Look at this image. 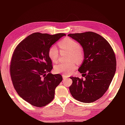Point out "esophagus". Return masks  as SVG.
Returning a JSON list of instances; mask_svg holds the SVG:
<instances>
[{"label": "esophagus", "instance_id": "34e87169", "mask_svg": "<svg viewBox=\"0 0 125 125\" xmlns=\"http://www.w3.org/2000/svg\"><path fill=\"white\" fill-rule=\"evenodd\" d=\"M62 77H63V79H66V78H67V76L64 75H62Z\"/></svg>", "mask_w": 125, "mask_h": 125}]
</instances>
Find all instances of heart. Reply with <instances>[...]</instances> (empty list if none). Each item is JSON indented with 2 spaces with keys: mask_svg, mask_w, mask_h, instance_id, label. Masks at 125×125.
Listing matches in <instances>:
<instances>
[{
  "mask_svg": "<svg viewBox=\"0 0 125 125\" xmlns=\"http://www.w3.org/2000/svg\"><path fill=\"white\" fill-rule=\"evenodd\" d=\"M61 51L69 52V60H74L80 62L83 60L84 54L80 48L79 43L71 38H65L58 43ZM59 51L56 46L53 45L48 50V56L53 62L58 61ZM76 68V63L74 61L68 63H59L54 66V71L56 73H61L64 75H69L73 72Z\"/></svg>",
  "mask_w": 125,
  "mask_h": 125,
  "instance_id": "b5f03b06",
  "label": "heart"
}]
</instances>
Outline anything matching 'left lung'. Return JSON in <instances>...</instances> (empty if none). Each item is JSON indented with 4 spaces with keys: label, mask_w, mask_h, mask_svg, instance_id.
<instances>
[{
    "label": "left lung",
    "mask_w": 125,
    "mask_h": 125,
    "mask_svg": "<svg viewBox=\"0 0 125 125\" xmlns=\"http://www.w3.org/2000/svg\"><path fill=\"white\" fill-rule=\"evenodd\" d=\"M68 36L83 47L84 59L78 71L85 77L84 80L70 77L73 82L69 91L73 98L80 102H94L108 89L115 75V53L109 42L96 33L88 31Z\"/></svg>",
    "instance_id": "obj_1"
}]
</instances>
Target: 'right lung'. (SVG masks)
Masks as SVG:
<instances>
[{
    "label": "right lung",
    "mask_w": 125,
    "mask_h": 125,
    "mask_svg": "<svg viewBox=\"0 0 125 125\" xmlns=\"http://www.w3.org/2000/svg\"><path fill=\"white\" fill-rule=\"evenodd\" d=\"M65 33L51 35L33 33L20 42L12 56L10 76L16 92L24 100L36 107L49 104L62 75L52 74L48 50Z\"/></svg>",
    "instance_id": "1"
}]
</instances>
